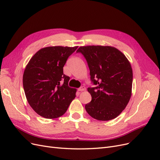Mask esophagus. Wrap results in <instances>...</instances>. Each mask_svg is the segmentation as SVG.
I'll return each instance as SVG.
<instances>
[{
	"label": "esophagus",
	"mask_w": 160,
	"mask_h": 160,
	"mask_svg": "<svg viewBox=\"0 0 160 160\" xmlns=\"http://www.w3.org/2000/svg\"><path fill=\"white\" fill-rule=\"evenodd\" d=\"M86 90V88L84 86H81L80 88H79L78 89V91L79 92H82V91H84Z\"/></svg>",
	"instance_id": "obj_1"
}]
</instances>
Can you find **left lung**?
Listing matches in <instances>:
<instances>
[{
    "label": "left lung",
    "instance_id": "8db88e82",
    "mask_svg": "<svg viewBox=\"0 0 160 160\" xmlns=\"http://www.w3.org/2000/svg\"><path fill=\"white\" fill-rule=\"evenodd\" d=\"M84 56L93 85L88 88L92 101L85 109L99 121L116 118L125 109L131 96L132 70L122 53L113 47L85 46L77 50Z\"/></svg>",
    "mask_w": 160,
    "mask_h": 160
}]
</instances>
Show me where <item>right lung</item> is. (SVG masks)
I'll list each match as a JSON object with an SVG mask.
<instances>
[{"label":"right lung","instance_id":"right-lung-1","mask_svg":"<svg viewBox=\"0 0 160 160\" xmlns=\"http://www.w3.org/2000/svg\"><path fill=\"white\" fill-rule=\"evenodd\" d=\"M78 47H48L32 57L23 75V86L32 108L46 119L62 116L76 97L68 86L70 77L63 74L68 58Z\"/></svg>","mask_w":160,"mask_h":160}]
</instances>
